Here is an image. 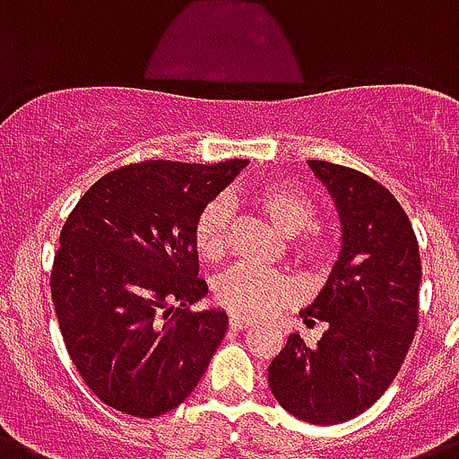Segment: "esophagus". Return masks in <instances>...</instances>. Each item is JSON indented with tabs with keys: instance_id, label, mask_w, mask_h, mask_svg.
<instances>
[{
	"instance_id": "1",
	"label": "esophagus",
	"mask_w": 459,
	"mask_h": 459,
	"mask_svg": "<svg viewBox=\"0 0 459 459\" xmlns=\"http://www.w3.org/2000/svg\"><path fill=\"white\" fill-rule=\"evenodd\" d=\"M229 325H230V329L240 331V329H247V326H252V319L240 317V315H230Z\"/></svg>"
}]
</instances>
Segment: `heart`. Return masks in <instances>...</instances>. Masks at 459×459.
<instances>
[{
	"label": "heart",
	"instance_id": "heart-1",
	"mask_svg": "<svg viewBox=\"0 0 459 459\" xmlns=\"http://www.w3.org/2000/svg\"><path fill=\"white\" fill-rule=\"evenodd\" d=\"M252 205L282 230L294 236L296 259L313 271H326L336 256V245L326 230L315 226L317 203L294 182H265L252 188ZM194 249L207 264H219L230 249V210L226 200H210L194 221ZM294 282L275 271L240 264L214 282V299L229 313L259 319L275 313L294 299Z\"/></svg>",
	"mask_w": 459,
	"mask_h": 459
}]
</instances>
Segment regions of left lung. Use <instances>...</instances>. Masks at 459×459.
I'll return each instance as SVG.
<instances>
[{
  "label": "left lung",
  "mask_w": 459,
  "mask_h": 459,
  "mask_svg": "<svg viewBox=\"0 0 459 459\" xmlns=\"http://www.w3.org/2000/svg\"><path fill=\"white\" fill-rule=\"evenodd\" d=\"M326 184L342 221V252L329 282L301 313L326 325L307 348L287 338L268 367L277 403L303 422L338 425L378 402L402 368L418 329V238L399 200L364 172L307 160Z\"/></svg>",
  "instance_id": "8db88e82"
}]
</instances>
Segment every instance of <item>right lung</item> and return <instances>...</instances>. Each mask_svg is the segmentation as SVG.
I'll return each instance as SVG.
<instances>
[{
	"label": "right lung",
	"instance_id": "1",
	"mask_svg": "<svg viewBox=\"0 0 459 459\" xmlns=\"http://www.w3.org/2000/svg\"><path fill=\"white\" fill-rule=\"evenodd\" d=\"M247 160H140L100 177L60 230L51 299L65 348L88 390L133 418L186 399L223 341L229 317L194 310V221Z\"/></svg>",
	"mask_w": 459,
	"mask_h": 459
}]
</instances>
